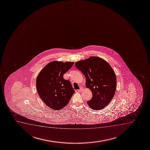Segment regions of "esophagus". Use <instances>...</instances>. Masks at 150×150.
<instances>
[{
	"label": "esophagus",
	"mask_w": 150,
	"mask_h": 150,
	"mask_svg": "<svg viewBox=\"0 0 150 150\" xmlns=\"http://www.w3.org/2000/svg\"><path fill=\"white\" fill-rule=\"evenodd\" d=\"M82 90H83V88H82V87H80V89H79V90H78V91L81 92L82 91Z\"/></svg>",
	"instance_id": "34e87169"
}]
</instances>
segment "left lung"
Listing matches in <instances>:
<instances>
[{"label": "left lung", "mask_w": 150, "mask_h": 150, "mask_svg": "<svg viewBox=\"0 0 150 150\" xmlns=\"http://www.w3.org/2000/svg\"><path fill=\"white\" fill-rule=\"evenodd\" d=\"M86 78V86L92 97L87 103L91 108L100 110L110 102L116 88V75L110 65L103 59L91 57L75 63Z\"/></svg>", "instance_id": "left-lung-1"}]
</instances>
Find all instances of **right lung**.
I'll list each match as a JSON object with an SVG mask.
<instances>
[{
  "label": "right lung",
  "mask_w": 150,
  "mask_h": 150,
  "mask_svg": "<svg viewBox=\"0 0 150 150\" xmlns=\"http://www.w3.org/2000/svg\"><path fill=\"white\" fill-rule=\"evenodd\" d=\"M74 62L53 61L40 71L36 80L39 96L52 109L60 110L69 103L75 92L70 81L64 74L72 67Z\"/></svg>",
  "instance_id": "right-lung-1"
}]
</instances>
